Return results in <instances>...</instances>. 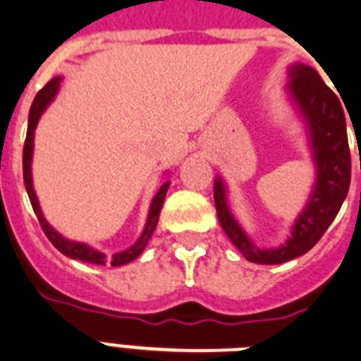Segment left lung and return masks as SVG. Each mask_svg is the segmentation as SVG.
Wrapping results in <instances>:
<instances>
[{
    "instance_id": "8db88e82",
    "label": "left lung",
    "mask_w": 361,
    "mask_h": 361,
    "mask_svg": "<svg viewBox=\"0 0 361 361\" xmlns=\"http://www.w3.org/2000/svg\"><path fill=\"white\" fill-rule=\"evenodd\" d=\"M286 89L306 126L307 142L315 165V183L306 206L295 219L291 235L276 248L256 247L231 215L226 185L221 176H216L213 185L216 216L222 230L248 262L262 265L286 263L312 250L339 213L350 187L347 122L336 92L321 79L317 70L302 63L289 66V83Z\"/></svg>"
}]
</instances>
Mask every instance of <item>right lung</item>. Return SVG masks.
<instances>
[{
	"label": "right lung",
	"instance_id": "obj_1",
	"mask_svg": "<svg viewBox=\"0 0 361 361\" xmlns=\"http://www.w3.org/2000/svg\"><path fill=\"white\" fill-rule=\"evenodd\" d=\"M63 78L57 75L49 81L46 87H44L33 99V105H31V111H29V124H27V137H25V145H23V183H25V190H27L29 200H31V206L35 209V215L38 216V222H40V226H42L44 233L48 237L51 245L57 248L59 252H63L64 256L72 257V259H79V262L85 263H94V265H105V263H109L113 267H120L126 265V263L133 262L135 257L140 256V252L145 250L148 241H150L152 233H154L155 226H157V221H159V213L161 207H163V202H165L166 190H169V185H171V181H165L163 185L159 187V190L155 192L154 200L150 204V211H148V219H146L145 230L140 233V237L137 239L133 247H130L128 250H122L118 254H113L111 257H107L105 254H102L96 248L89 247V245H85V243H78V241H70L66 237H63L59 233L55 228L49 226V222L44 219L42 209L38 206V198L37 192L33 189V178H31V161H33V148H35V130H37V124L42 113L46 111L51 102H54L55 94H57L59 85H61Z\"/></svg>",
	"mask_w": 361,
	"mask_h": 361
}]
</instances>
